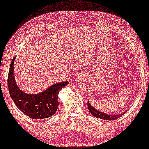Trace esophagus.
<instances>
[{"mask_svg":"<svg viewBox=\"0 0 149 149\" xmlns=\"http://www.w3.org/2000/svg\"><path fill=\"white\" fill-rule=\"evenodd\" d=\"M76 78L77 79V80H79V79H84V77L82 75H77L76 76Z\"/></svg>","mask_w":149,"mask_h":149,"instance_id":"1","label":"esophagus"}]
</instances>
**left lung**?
Here are the masks:
<instances>
[{
  "label": "left lung",
  "instance_id": "obj_1",
  "mask_svg": "<svg viewBox=\"0 0 149 149\" xmlns=\"http://www.w3.org/2000/svg\"><path fill=\"white\" fill-rule=\"evenodd\" d=\"M88 107L89 111L91 113V114L93 115V116H95L96 118H100L102 119H104V120H115V119H117V118H119V117H120L121 116H123V115L125 114V112H126V111H125L117 115L105 113L104 112L99 111H98L96 109L93 107L91 104V103H90L89 100L88 102Z\"/></svg>",
  "mask_w": 149,
  "mask_h": 149
}]
</instances>
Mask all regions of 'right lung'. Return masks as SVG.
Masks as SVG:
<instances>
[{"mask_svg": "<svg viewBox=\"0 0 149 149\" xmlns=\"http://www.w3.org/2000/svg\"><path fill=\"white\" fill-rule=\"evenodd\" d=\"M15 57L13 58L10 65L7 80L10 96L15 105L32 119H45L53 116L58 107V92L69 82H58L38 94L24 93L17 85L15 79L13 66Z\"/></svg>", "mask_w": 149, "mask_h": 149, "instance_id": "add662e5", "label": "right lung"}]
</instances>
